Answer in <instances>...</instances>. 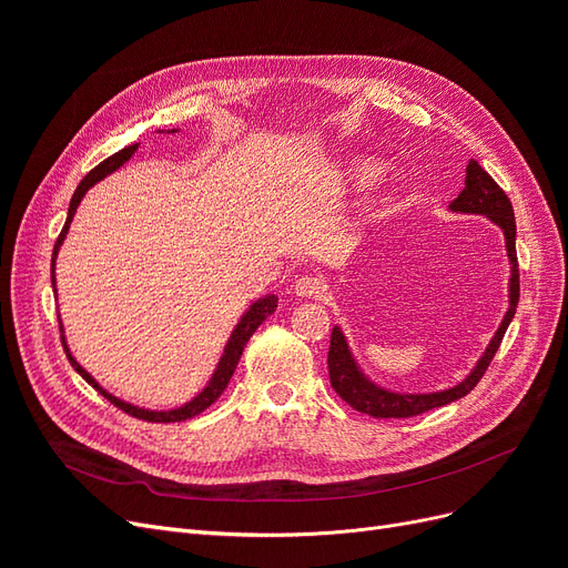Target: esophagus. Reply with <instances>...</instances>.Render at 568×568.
I'll return each instance as SVG.
<instances>
[{
  "mask_svg": "<svg viewBox=\"0 0 568 568\" xmlns=\"http://www.w3.org/2000/svg\"><path fill=\"white\" fill-rule=\"evenodd\" d=\"M294 288L301 298H322L326 294V282L322 277H313V274H305V277L296 280Z\"/></svg>",
  "mask_w": 568,
  "mask_h": 568,
  "instance_id": "34e87169",
  "label": "esophagus"
}]
</instances>
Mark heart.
Here are the masks:
<instances>
[{"mask_svg":"<svg viewBox=\"0 0 568 568\" xmlns=\"http://www.w3.org/2000/svg\"><path fill=\"white\" fill-rule=\"evenodd\" d=\"M382 173H384V165L372 161V159H359V161H355V163L348 165V178H351V182L357 184V186L372 184Z\"/></svg>","mask_w":568,"mask_h":568,"instance_id":"1","label":"heart"}]
</instances>
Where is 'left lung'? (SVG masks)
Listing matches in <instances>:
<instances>
[{"label": "left lung", "mask_w": 568, "mask_h": 568, "mask_svg": "<svg viewBox=\"0 0 568 568\" xmlns=\"http://www.w3.org/2000/svg\"><path fill=\"white\" fill-rule=\"evenodd\" d=\"M450 209L457 213H476L490 217L495 225H500L507 239V255L511 263V282H509V311L500 324V329L495 332L490 346L486 348L484 357L478 359L474 372L457 384L455 388L440 390V393H424V395H407V393H390L372 382L365 379V374L357 369L355 359L348 351L346 336L341 334L338 326L332 329V343H329V357H326V365H329V382L332 388L341 395V400H346L353 409L363 412L374 419H407L417 417L422 412H428L434 407H443L453 400H459L467 395L480 379L495 357L497 348H500L503 336L507 326L517 313L519 305V261H517V222H514V209L507 194L500 189L484 168H480L474 159L467 165V178H464V189L459 196L450 203Z\"/></svg>", "instance_id": "1"}]
</instances>
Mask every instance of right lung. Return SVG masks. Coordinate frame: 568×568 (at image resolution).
Returning <instances> with one entry per match:
<instances>
[{
	"label": "right lung",
	"mask_w": 568,
	"mask_h": 568,
	"mask_svg": "<svg viewBox=\"0 0 568 568\" xmlns=\"http://www.w3.org/2000/svg\"><path fill=\"white\" fill-rule=\"evenodd\" d=\"M173 132H175V130H173ZM136 146H140V144H130V146H125V149H120L118 153H113V156H109L106 161H101L94 170H90V173L84 175V180L78 184L75 194H73V199H71V205H68L65 225H63V230H61V234H59V239H57L54 253H51V286H54V263H57V253H59V248H61V244H63L68 227H71V220H73V215H75V209L80 205L82 196L88 194V189H90L92 184H97L99 180H104L109 173H113L115 168L123 165V163L132 156V153L136 151ZM274 311H277V298H274V296H265V298H261V301H255V303L248 307V313L242 317V322L236 324V329L232 332V336H230V341H227V346H225V353H222V357H220V365H217V369H215V374H213L211 384L205 386L192 403H186V405H182V407H178V409H168V412H151V409H142V407H134V405H130V403L118 400L115 395H111V393H106L104 388H101V386L92 379V376L75 363V357L71 355V351H68L63 336H61V343H63V351H65V355H68V363H71V365L75 367V372L82 376V379L88 382L92 388H97V390H99L101 395H104L106 400H111L118 409H123L125 415H130V417H134V419H144V422H156V424L184 422V419H192V417L201 415L203 409H209V407L220 398L222 390L227 388V384H230V379H232V374H234V369H236V365H239V357H242L244 346L248 343V338L253 336V332L257 329V326H261Z\"/></svg>",
	"instance_id": "right-lung-1"
}]
</instances>
